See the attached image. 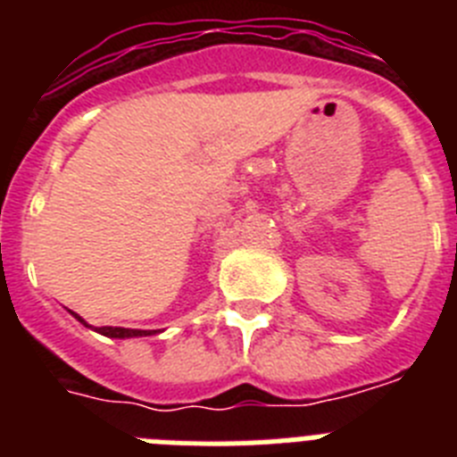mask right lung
<instances>
[{"mask_svg":"<svg viewBox=\"0 0 457 457\" xmlns=\"http://www.w3.org/2000/svg\"><path fill=\"white\" fill-rule=\"evenodd\" d=\"M72 318H78L84 327H91L82 316H78L75 311H71ZM93 332L103 334L107 338H137V337H155L160 329H125V327H91Z\"/></svg>","mask_w":457,"mask_h":457,"instance_id":"add662e5","label":"right lung"}]
</instances>
